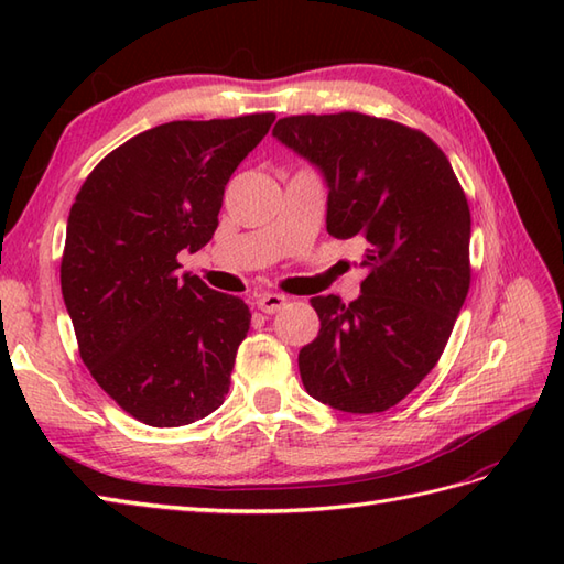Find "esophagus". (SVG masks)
<instances>
[{
	"mask_svg": "<svg viewBox=\"0 0 564 564\" xmlns=\"http://www.w3.org/2000/svg\"><path fill=\"white\" fill-rule=\"evenodd\" d=\"M285 303H289V297L281 295V293H259L257 295V307L261 310V313H279L281 307H285Z\"/></svg>",
	"mask_w": 564,
	"mask_h": 564,
	"instance_id": "1",
	"label": "esophagus"
}]
</instances>
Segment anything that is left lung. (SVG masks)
<instances>
[{"instance_id":"1","label":"left lung","mask_w":564,"mask_h":564,"mask_svg":"<svg viewBox=\"0 0 564 564\" xmlns=\"http://www.w3.org/2000/svg\"><path fill=\"white\" fill-rule=\"evenodd\" d=\"M273 138L327 184V232L364 242L361 295L313 297L319 334L297 356L307 394L386 412L436 366L470 289V208L424 133L364 113L281 118Z\"/></svg>"}]
</instances>
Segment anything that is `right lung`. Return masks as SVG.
<instances>
[{"label": "right lung", "instance_id": "1", "mask_svg": "<svg viewBox=\"0 0 564 564\" xmlns=\"http://www.w3.org/2000/svg\"><path fill=\"white\" fill-rule=\"evenodd\" d=\"M273 118L150 128L106 154L72 203L59 285L79 356L142 424H194L230 390L251 313L178 273L176 254L210 242L227 182Z\"/></svg>", "mask_w": 564, "mask_h": 564}]
</instances>
